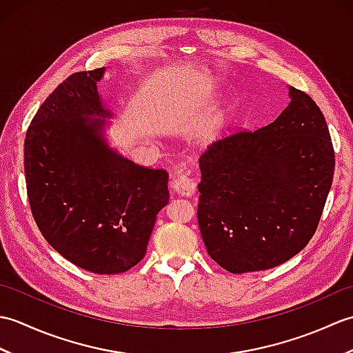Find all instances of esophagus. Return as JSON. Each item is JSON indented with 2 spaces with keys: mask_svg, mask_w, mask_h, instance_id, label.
<instances>
[{
  "mask_svg": "<svg viewBox=\"0 0 353 353\" xmlns=\"http://www.w3.org/2000/svg\"><path fill=\"white\" fill-rule=\"evenodd\" d=\"M171 188L183 197H191L197 190V183L188 174H177L171 181Z\"/></svg>",
  "mask_w": 353,
  "mask_h": 353,
  "instance_id": "obj_1",
  "label": "esophagus"
}]
</instances>
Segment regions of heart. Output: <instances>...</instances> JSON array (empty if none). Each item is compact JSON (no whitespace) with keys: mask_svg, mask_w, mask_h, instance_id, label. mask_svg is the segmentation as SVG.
<instances>
[{"mask_svg":"<svg viewBox=\"0 0 353 353\" xmlns=\"http://www.w3.org/2000/svg\"><path fill=\"white\" fill-rule=\"evenodd\" d=\"M214 137H215V133H214V132H209V133L206 134V138H208V139H214Z\"/></svg>","mask_w":353,"mask_h":353,"instance_id":"1","label":"heart"}]
</instances>
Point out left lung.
I'll use <instances>...</instances> for the list:
<instances>
[{
	"label": "left lung",
	"instance_id": "left-lung-1",
	"mask_svg": "<svg viewBox=\"0 0 353 353\" xmlns=\"http://www.w3.org/2000/svg\"><path fill=\"white\" fill-rule=\"evenodd\" d=\"M290 99L273 123L232 133L200 156V234L230 273L291 259L323 212L335 168L331 134L308 94L291 86Z\"/></svg>",
	"mask_w": 353,
	"mask_h": 353
}]
</instances>
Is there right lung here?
I'll return each instance as SVG.
<instances>
[{"label": "right lung", "mask_w": 353, "mask_h": 353, "mask_svg": "<svg viewBox=\"0 0 353 353\" xmlns=\"http://www.w3.org/2000/svg\"><path fill=\"white\" fill-rule=\"evenodd\" d=\"M103 74L74 72L42 103L26 134L24 171L33 219L52 249L88 272L118 274L144 258L168 203V172L103 139L112 115L97 91Z\"/></svg>", "instance_id": "right-lung-1"}]
</instances>
